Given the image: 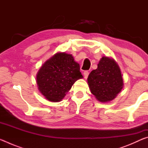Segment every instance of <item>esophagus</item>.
<instances>
[{
  "mask_svg": "<svg viewBox=\"0 0 148 148\" xmlns=\"http://www.w3.org/2000/svg\"><path fill=\"white\" fill-rule=\"evenodd\" d=\"M89 74V71H84V76L85 79H87V77H88Z\"/></svg>",
  "mask_w": 148,
  "mask_h": 148,
  "instance_id": "34e87169",
  "label": "esophagus"
}]
</instances>
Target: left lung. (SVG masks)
<instances>
[{
	"mask_svg": "<svg viewBox=\"0 0 148 148\" xmlns=\"http://www.w3.org/2000/svg\"><path fill=\"white\" fill-rule=\"evenodd\" d=\"M87 82L91 93L101 102L112 101L123 86L119 67L107 57H102L97 69L89 74Z\"/></svg>",
	"mask_w": 148,
	"mask_h": 148,
	"instance_id": "1",
	"label": "left lung"
}]
</instances>
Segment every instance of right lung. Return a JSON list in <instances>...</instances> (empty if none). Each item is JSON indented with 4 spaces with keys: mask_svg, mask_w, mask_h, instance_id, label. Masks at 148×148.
<instances>
[{
    "mask_svg": "<svg viewBox=\"0 0 148 148\" xmlns=\"http://www.w3.org/2000/svg\"><path fill=\"white\" fill-rule=\"evenodd\" d=\"M79 70V64L72 55L56 53L42 65L37 74L39 91L49 101H61L74 82L83 77Z\"/></svg>",
    "mask_w": 148,
    "mask_h": 148,
    "instance_id": "obj_1",
    "label": "right lung"
}]
</instances>
